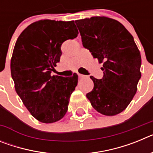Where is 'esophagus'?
<instances>
[{"label": "esophagus", "instance_id": "34e87169", "mask_svg": "<svg viewBox=\"0 0 153 153\" xmlns=\"http://www.w3.org/2000/svg\"><path fill=\"white\" fill-rule=\"evenodd\" d=\"M78 76H79V79H83V78H86V76L85 75H83V74H78Z\"/></svg>", "mask_w": 153, "mask_h": 153}]
</instances>
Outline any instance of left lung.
<instances>
[{
    "mask_svg": "<svg viewBox=\"0 0 153 153\" xmlns=\"http://www.w3.org/2000/svg\"><path fill=\"white\" fill-rule=\"evenodd\" d=\"M83 45L103 63L102 79L91 76L94 86L86 97L98 113L115 116L126 109L141 77V55L134 39L121 23L106 17L75 21Z\"/></svg>",
    "mask_w": 153,
    "mask_h": 153,
    "instance_id": "left-lung-1",
    "label": "left lung"
}]
</instances>
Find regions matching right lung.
Masks as SVG:
<instances>
[{"instance_id":"right-lung-1","label":"right lung","mask_w":153,"mask_h":153,"mask_svg":"<svg viewBox=\"0 0 153 153\" xmlns=\"http://www.w3.org/2000/svg\"><path fill=\"white\" fill-rule=\"evenodd\" d=\"M77 35L74 21L40 20L30 24L16 41L10 60L14 87L28 111L40 122H57L67 113L78 76L63 77L51 72L60 61L62 44Z\"/></svg>"}]
</instances>
